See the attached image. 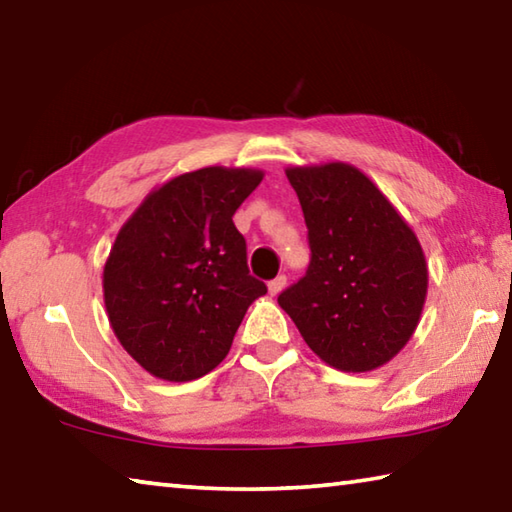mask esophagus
Here are the masks:
<instances>
[{"label": "esophagus", "mask_w": 512, "mask_h": 512, "mask_svg": "<svg viewBox=\"0 0 512 512\" xmlns=\"http://www.w3.org/2000/svg\"><path fill=\"white\" fill-rule=\"evenodd\" d=\"M286 286V277L284 275H277L273 282H268V295H280L282 293V288Z\"/></svg>", "instance_id": "34e87169"}]
</instances>
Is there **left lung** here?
<instances>
[{
  "mask_svg": "<svg viewBox=\"0 0 512 512\" xmlns=\"http://www.w3.org/2000/svg\"><path fill=\"white\" fill-rule=\"evenodd\" d=\"M311 264L277 297L309 349L338 371H374L421 320L427 262L412 226L356 165H291Z\"/></svg>",
  "mask_w": 512,
  "mask_h": 512,
  "instance_id": "1",
  "label": "left lung"
}]
</instances>
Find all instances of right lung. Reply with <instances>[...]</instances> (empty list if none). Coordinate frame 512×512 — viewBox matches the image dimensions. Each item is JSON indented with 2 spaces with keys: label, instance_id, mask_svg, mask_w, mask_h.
<instances>
[{
  "label": "right lung",
  "instance_id": "obj_1",
  "mask_svg": "<svg viewBox=\"0 0 512 512\" xmlns=\"http://www.w3.org/2000/svg\"><path fill=\"white\" fill-rule=\"evenodd\" d=\"M264 179L255 167L210 165L154 188L118 230L102 297L123 349L170 383L206 376L264 282L248 273L232 215Z\"/></svg>",
  "mask_w": 512,
  "mask_h": 512
}]
</instances>
